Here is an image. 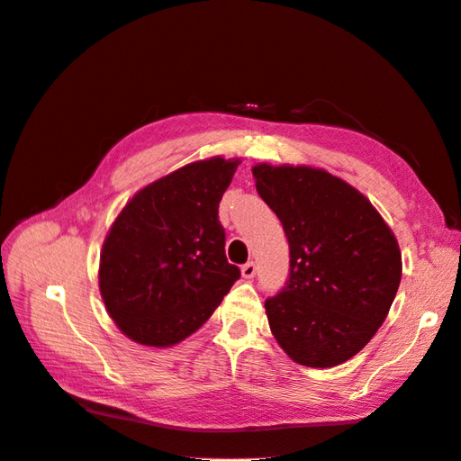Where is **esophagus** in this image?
I'll return each instance as SVG.
<instances>
[{
    "label": "esophagus",
    "instance_id": "esophagus-1",
    "mask_svg": "<svg viewBox=\"0 0 461 461\" xmlns=\"http://www.w3.org/2000/svg\"><path fill=\"white\" fill-rule=\"evenodd\" d=\"M255 273H257V265H255L253 261L245 263V265L241 267V275H243V278H253V276H255Z\"/></svg>",
    "mask_w": 461,
    "mask_h": 461
}]
</instances>
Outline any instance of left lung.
I'll use <instances>...</instances> for the list:
<instances>
[{
    "mask_svg": "<svg viewBox=\"0 0 461 461\" xmlns=\"http://www.w3.org/2000/svg\"><path fill=\"white\" fill-rule=\"evenodd\" d=\"M253 176L290 245L286 286L265 302L270 331L294 362L343 364L392 308L401 282L395 235L368 198L323 169L258 163Z\"/></svg>",
    "mask_w": 461,
    "mask_h": 461,
    "instance_id": "8db88e82",
    "label": "left lung"
}]
</instances>
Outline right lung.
Masks as SVG:
<instances>
[{"label": "right lung", "mask_w": 461, "mask_h": 461, "mask_svg": "<svg viewBox=\"0 0 461 461\" xmlns=\"http://www.w3.org/2000/svg\"><path fill=\"white\" fill-rule=\"evenodd\" d=\"M240 159L188 163L138 191L103 243L99 290L134 343L173 347L203 327L240 278L226 258L220 200Z\"/></svg>", "instance_id": "add662e5"}]
</instances>
